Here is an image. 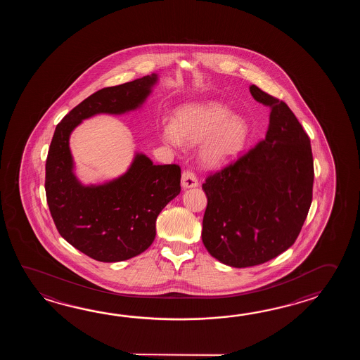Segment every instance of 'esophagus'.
I'll return each instance as SVG.
<instances>
[{
	"label": "esophagus",
	"mask_w": 360,
	"mask_h": 360,
	"mask_svg": "<svg viewBox=\"0 0 360 360\" xmlns=\"http://www.w3.org/2000/svg\"><path fill=\"white\" fill-rule=\"evenodd\" d=\"M181 185L183 188H195L198 186V179L191 169H184L181 175Z\"/></svg>",
	"instance_id": "esophagus-1"
}]
</instances>
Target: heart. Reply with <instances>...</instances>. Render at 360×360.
I'll return each mask as SVG.
<instances>
[{"label":"heart","mask_w":360,"mask_h":360,"mask_svg":"<svg viewBox=\"0 0 360 360\" xmlns=\"http://www.w3.org/2000/svg\"><path fill=\"white\" fill-rule=\"evenodd\" d=\"M248 126L221 103H195L179 109L176 122L165 123L162 138L171 146L200 144L199 157L208 166L233 161L245 146Z\"/></svg>","instance_id":"1"}]
</instances>
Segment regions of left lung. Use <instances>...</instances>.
Segmentation results:
<instances>
[{"mask_svg":"<svg viewBox=\"0 0 360 360\" xmlns=\"http://www.w3.org/2000/svg\"><path fill=\"white\" fill-rule=\"evenodd\" d=\"M270 108L264 140L207 176L202 240L214 259L233 268L271 260L299 237L313 200L310 139L288 105L250 86Z\"/></svg>","mask_w":360,"mask_h":360,"instance_id":"obj_1","label":"left lung"}]
</instances>
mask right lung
<instances>
[{
	"mask_svg": "<svg viewBox=\"0 0 360 360\" xmlns=\"http://www.w3.org/2000/svg\"><path fill=\"white\" fill-rule=\"evenodd\" d=\"M155 82L157 75H152L101 89L73 108L55 129L46 160L47 205L61 237L94 260H129L153 243L158 214L181 191V169L177 165H153L146 154L138 153L122 176L84 186L73 174L70 132L91 115L136 109Z\"/></svg>",
	"mask_w": 360,
	"mask_h": 360,
	"instance_id": "right-lung-1",
	"label": "right lung"
}]
</instances>
